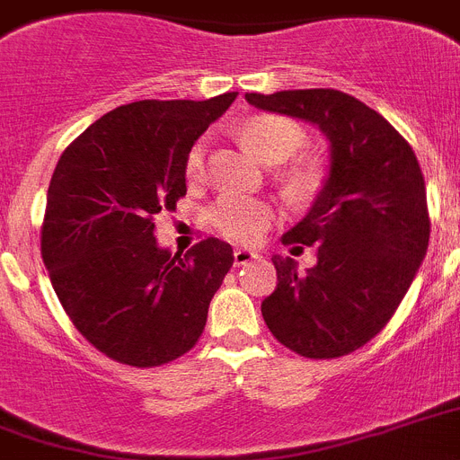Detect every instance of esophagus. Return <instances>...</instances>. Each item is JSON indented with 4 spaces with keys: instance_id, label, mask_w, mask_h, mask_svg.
Masks as SVG:
<instances>
[{
    "instance_id": "1",
    "label": "esophagus",
    "mask_w": 460,
    "mask_h": 460,
    "mask_svg": "<svg viewBox=\"0 0 460 460\" xmlns=\"http://www.w3.org/2000/svg\"><path fill=\"white\" fill-rule=\"evenodd\" d=\"M258 258V251L251 249H237L234 251V268H242V265H249Z\"/></svg>"
}]
</instances>
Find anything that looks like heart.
I'll return each mask as SVG.
<instances>
[{"label":"heart","mask_w":460,"mask_h":460,"mask_svg":"<svg viewBox=\"0 0 460 460\" xmlns=\"http://www.w3.org/2000/svg\"><path fill=\"white\" fill-rule=\"evenodd\" d=\"M242 137L256 151L258 158L268 164L286 163L307 144V135L300 125L279 116L253 118L244 125ZM204 153H207L204 141H198L188 153L186 176L190 181H199L204 176ZM293 186L309 188L312 176L297 172L293 174ZM272 207L256 198L226 195V198L216 199L209 209V223L214 226V230H218L223 237L233 239V242H253L272 223Z\"/></svg>","instance_id":"1"}]
</instances>
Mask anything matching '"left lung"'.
<instances>
[{
	"label": "left lung",
	"instance_id": "1",
	"mask_svg": "<svg viewBox=\"0 0 460 460\" xmlns=\"http://www.w3.org/2000/svg\"><path fill=\"white\" fill-rule=\"evenodd\" d=\"M244 97L319 128L331 151L319 195L281 237L316 246V265L297 272L293 258L272 256L279 284L262 300V319L307 358L356 351L394 316L426 256L430 223L417 155L386 118L340 90Z\"/></svg>",
	"mask_w": 460,
	"mask_h": 460
}]
</instances>
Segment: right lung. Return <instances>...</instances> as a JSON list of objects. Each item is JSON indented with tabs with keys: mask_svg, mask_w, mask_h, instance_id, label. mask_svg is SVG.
Listing matches in <instances>:
<instances>
[{
	"mask_svg": "<svg viewBox=\"0 0 460 460\" xmlns=\"http://www.w3.org/2000/svg\"><path fill=\"white\" fill-rule=\"evenodd\" d=\"M234 97L132 102L104 113L58 160L43 262L78 332L118 363L153 367L192 349L233 268V246L216 237L186 256L163 249L153 216L186 195L188 153Z\"/></svg>",
	"mask_w": 460,
	"mask_h": 460,
	"instance_id": "obj_1",
	"label": "right lung"
}]
</instances>
